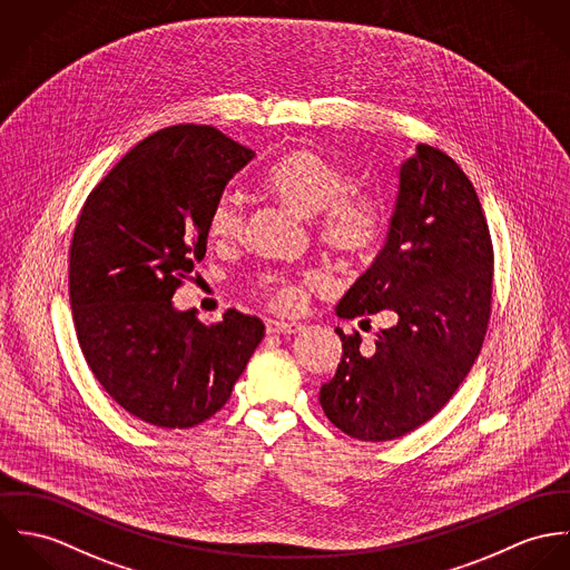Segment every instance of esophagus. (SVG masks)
Listing matches in <instances>:
<instances>
[{"label":"esophagus","instance_id":"esophagus-1","mask_svg":"<svg viewBox=\"0 0 570 570\" xmlns=\"http://www.w3.org/2000/svg\"><path fill=\"white\" fill-rule=\"evenodd\" d=\"M302 323L297 321H268L266 323V332L268 334H297L302 332Z\"/></svg>","mask_w":570,"mask_h":570}]
</instances>
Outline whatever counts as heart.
I'll return each mask as SVG.
<instances>
[{
    "label": "heart",
    "instance_id": "1",
    "mask_svg": "<svg viewBox=\"0 0 570 570\" xmlns=\"http://www.w3.org/2000/svg\"><path fill=\"white\" fill-rule=\"evenodd\" d=\"M266 191L302 218H313L321 247L338 259L358 262L379 247L386 227L379 198L350 190V181L334 164L308 148L284 153L264 175ZM209 234L218 240H238L245 232V207L236 194H223L209 212ZM313 277L266 273L257 291L279 311L304 304V286Z\"/></svg>",
    "mask_w": 570,
    "mask_h": 570
}]
</instances>
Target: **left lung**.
Segmentation results:
<instances>
[{
	"instance_id": "obj_1",
	"label": "left lung",
	"mask_w": 570,
	"mask_h": 570,
	"mask_svg": "<svg viewBox=\"0 0 570 570\" xmlns=\"http://www.w3.org/2000/svg\"><path fill=\"white\" fill-rule=\"evenodd\" d=\"M492 240L479 196L442 150L417 144L397 168L384 247L336 304V316L391 313L361 347L336 327L343 356L318 391L327 420L361 442H389L429 422L472 370L490 321Z\"/></svg>"
}]
</instances>
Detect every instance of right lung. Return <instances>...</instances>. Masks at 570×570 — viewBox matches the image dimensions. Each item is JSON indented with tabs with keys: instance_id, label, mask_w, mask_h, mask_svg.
<instances>
[{
	"instance_id": "obj_1",
	"label": "right lung",
	"mask_w": 570,
	"mask_h": 570,
	"mask_svg": "<svg viewBox=\"0 0 570 570\" xmlns=\"http://www.w3.org/2000/svg\"><path fill=\"white\" fill-rule=\"evenodd\" d=\"M254 150L214 127L161 128L87 196L69 249V306L94 376L137 420L190 429L225 406L264 338L257 316L177 311L207 252L209 212Z\"/></svg>"
}]
</instances>
